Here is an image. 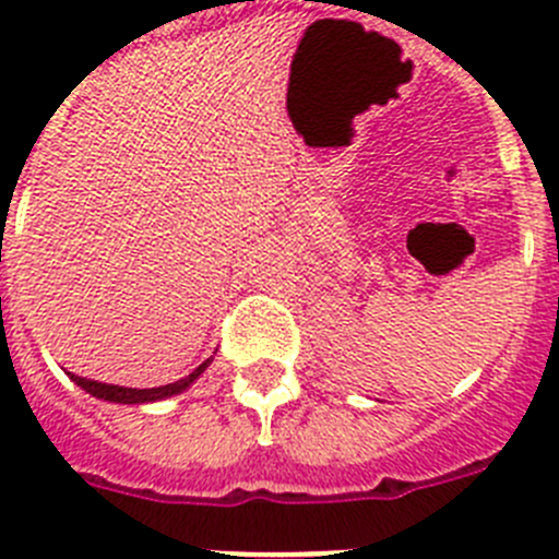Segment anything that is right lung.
<instances>
[{"label": "right lung", "mask_w": 559, "mask_h": 559, "mask_svg": "<svg viewBox=\"0 0 559 559\" xmlns=\"http://www.w3.org/2000/svg\"><path fill=\"white\" fill-rule=\"evenodd\" d=\"M206 367H209V361H203L201 367H198L195 372H192V374H187V378L176 380V383L159 385V389H123V385L98 383V380L80 378V374H71V380H74L76 385H82V389H85L87 394H93V397H98V400H109V403H129V405H140V403H154V400L174 397V394H179V391H185L187 385H190L192 380H195L198 374H201L203 369H206Z\"/></svg>", "instance_id": "1"}]
</instances>
